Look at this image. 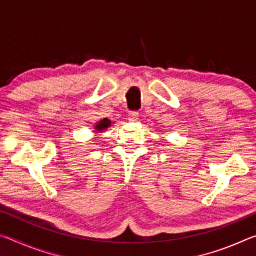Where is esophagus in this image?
Wrapping results in <instances>:
<instances>
[{
  "mask_svg": "<svg viewBox=\"0 0 256 256\" xmlns=\"http://www.w3.org/2000/svg\"><path fill=\"white\" fill-rule=\"evenodd\" d=\"M128 120H131V122H136V120H138V112H136V110L128 112Z\"/></svg>",
  "mask_w": 256,
  "mask_h": 256,
  "instance_id": "obj_1",
  "label": "esophagus"
}]
</instances>
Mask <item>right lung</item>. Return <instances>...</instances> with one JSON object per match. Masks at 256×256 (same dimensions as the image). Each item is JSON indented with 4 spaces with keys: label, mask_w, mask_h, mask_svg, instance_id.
I'll use <instances>...</instances> for the list:
<instances>
[{
    "label": "right lung",
    "mask_w": 256,
    "mask_h": 256,
    "mask_svg": "<svg viewBox=\"0 0 256 256\" xmlns=\"http://www.w3.org/2000/svg\"><path fill=\"white\" fill-rule=\"evenodd\" d=\"M110 125V120H107V118H104L102 120H100L97 125H96V130H98V131H102V130L107 128L108 126Z\"/></svg>",
    "instance_id": "1"
}]
</instances>
